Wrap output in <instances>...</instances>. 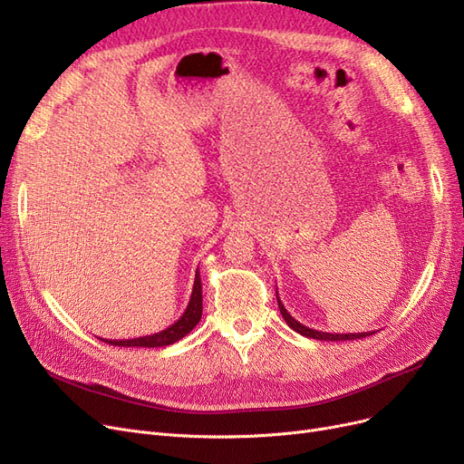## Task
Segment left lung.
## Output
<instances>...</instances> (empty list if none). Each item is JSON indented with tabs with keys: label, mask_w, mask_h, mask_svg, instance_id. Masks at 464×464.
I'll return each instance as SVG.
<instances>
[{
	"label": "left lung",
	"mask_w": 464,
	"mask_h": 464,
	"mask_svg": "<svg viewBox=\"0 0 464 464\" xmlns=\"http://www.w3.org/2000/svg\"><path fill=\"white\" fill-rule=\"evenodd\" d=\"M277 302H279V310H281V315H283V319L286 321V324L293 331H296L298 334H302V336H305V338H315V340H327V342H340V340H355V338H365V336H369V334H372V333H348V334H338V333H323V331H315V329H310V327H305V324H302V323H298L293 315H290L286 310H285V305H283V302L279 300V295H277Z\"/></svg>",
	"instance_id": "left-lung-1"
}]
</instances>
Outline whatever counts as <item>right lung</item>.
I'll list each match as a JSON object with an SVG mask.
<instances>
[{
  "mask_svg": "<svg viewBox=\"0 0 464 464\" xmlns=\"http://www.w3.org/2000/svg\"><path fill=\"white\" fill-rule=\"evenodd\" d=\"M200 317H202V285H200V276L197 271L191 300H188L183 315L174 324H169L168 329H164L160 333L140 336V338H128V340H105V338H101V340H105L107 344L124 346V348H162V346L174 344V342L181 340L183 336L191 333L197 327V323L200 321Z\"/></svg>",
  "mask_w": 464,
  "mask_h": 464,
  "instance_id": "obj_1",
  "label": "right lung"
}]
</instances>
